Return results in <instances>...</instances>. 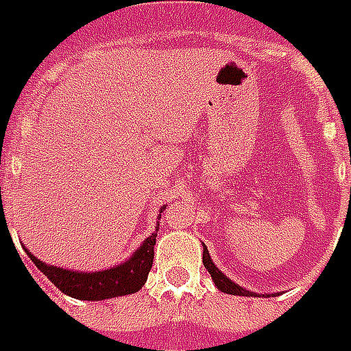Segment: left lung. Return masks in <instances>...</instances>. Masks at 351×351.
I'll list each match as a JSON object with an SVG mask.
<instances>
[{"mask_svg": "<svg viewBox=\"0 0 351 351\" xmlns=\"http://www.w3.org/2000/svg\"><path fill=\"white\" fill-rule=\"evenodd\" d=\"M202 263L204 267L208 268V272L211 274V280H213V283L217 285V289H221L223 293H227V295H240V297H255V293H251V291L243 289V287H240L238 283H234L232 280H228L227 276L221 272L219 268L213 265V261H211L210 257V251H208V247L204 245V253H202Z\"/></svg>", "mask_w": 351, "mask_h": 351, "instance_id": "8db88e82", "label": "left lung"}]
</instances>
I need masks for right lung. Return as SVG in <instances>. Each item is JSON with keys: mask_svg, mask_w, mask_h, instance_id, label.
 <instances>
[{"mask_svg": "<svg viewBox=\"0 0 351 351\" xmlns=\"http://www.w3.org/2000/svg\"><path fill=\"white\" fill-rule=\"evenodd\" d=\"M156 232H158V227L153 234L145 238V242L141 243L138 250L134 251L130 259H126L113 268H108V270H100V272H79V270L75 272V270L45 265L43 261L32 255L26 247L24 250L32 263L62 293L79 300H104L130 295L145 285L149 270L153 267V257H155Z\"/></svg>", "mask_w": 351, "mask_h": 351, "instance_id": "obj_1", "label": "right lung"}]
</instances>
